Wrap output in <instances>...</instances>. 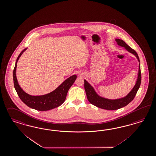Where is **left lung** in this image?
I'll list each match as a JSON object with an SVG mask.
<instances>
[{
	"instance_id": "obj_1",
	"label": "left lung",
	"mask_w": 156,
	"mask_h": 156,
	"mask_svg": "<svg viewBox=\"0 0 156 156\" xmlns=\"http://www.w3.org/2000/svg\"><path fill=\"white\" fill-rule=\"evenodd\" d=\"M115 41L119 46L124 47L127 51H128L133 55H134L136 58H137L139 62H140V60L139 58L138 55L136 52L129 46L126 42L120 39H115ZM141 82V73H140V64H139L138 73V77L136 81L135 84L133 88V89L129 92V93L124 97L117 98V99H108L105 98L98 95V93L96 92L94 88L84 79V88L86 92L87 97L88 101L92 104L93 105L106 110H117L123 108L127 106L128 104L130 103L134 97L136 95V94L140 87Z\"/></svg>"
}]
</instances>
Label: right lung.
Listing matches in <instances>:
<instances>
[{"label": "right lung", "instance_id": "add662e5", "mask_svg": "<svg viewBox=\"0 0 156 156\" xmlns=\"http://www.w3.org/2000/svg\"><path fill=\"white\" fill-rule=\"evenodd\" d=\"M27 48H25L18 55L13 70L14 86L15 90L17 92L18 95L24 104L34 109L39 111H46L57 108L63 104L65 101L68 90L74 83L77 78V76L73 75L70 76L52 92L42 95H29L25 92L19 85L16 76L18 61L23 53L26 51Z\"/></svg>", "mask_w": 156, "mask_h": 156}]
</instances>
